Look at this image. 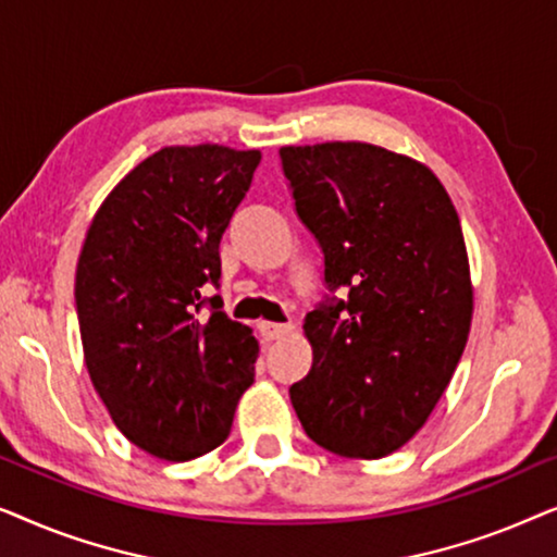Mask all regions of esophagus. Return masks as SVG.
Wrapping results in <instances>:
<instances>
[{
	"mask_svg": "<svg viewBox=\"0 0 557 557\" xmlns=\"http://www.w3.org/2000/svg\"><path fill=\"white\" fill-rule=\"evenodd\" d=\"M292 330H294V324H278V322H261V324H258V332H261V337L265 342L286 337V334Z\"/></svg>",
	"mask_w": 557,
	"mask_h": 557,
	"instance_id": "obj_1",
	"label": "esophagus"
}]
</instances>
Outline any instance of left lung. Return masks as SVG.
Segmentation results:
<instances>
[{"mask_svg": "<svg viewBox=\"0 0 557 557\" xmlns=\"http://www.w3.org/2000/svg\"><path fill=\"white\" fill-rule=\"evenodd\" d=\"M296 215L347 286L304 319L309 375L288 387L307 436L347 459L408 444L451 383L474 292L451 197L416 159L364 141L281 147Z\"/></svg>", "mask_w": 557, "mask_h": 557, "instance_id": "8db88e82", "label": "left lung"}]
</instances>
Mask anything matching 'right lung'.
Wrapping results in <instances>:
<instances>
[{"instance_id":"obj_1","label":"right lung","mask_w":557,"mask_h":557,"mask_svg":"<svg viewBox=\"0 0 557 557\" xmlns=\"http://www.w3.org/2000/svg\"><path fill=\"white\" fill-rule=\"evenodd\" d=\"M258 162V149L220 144L159 149L86 233L75 309L90 383L116 429L157 459L218 448L253 383V332L202 286H218L220 238Z\"/></svg>"}]
</instances>
